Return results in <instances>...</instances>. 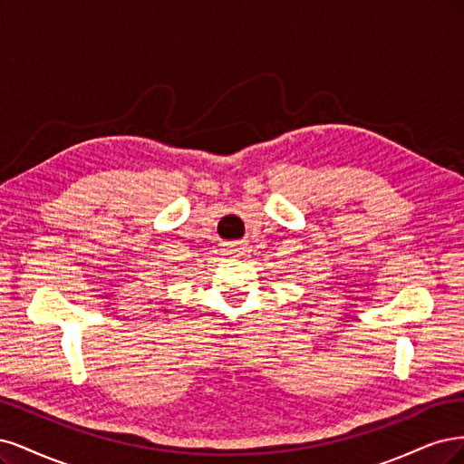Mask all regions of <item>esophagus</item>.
<instances>
[{
    "mask_svg": "<svg viewBox=\"0 0 464 464\" xmlns=\"http://www.w3.org/2000/svg\"><path fill=\"white\" fill-rule=\"evenodd\" d=\"M226 254H229V256H233V258H238V256H243V248L238 245H229L226 248Z\"/></svg>",
    "mask_w": 464,
    "mask_h": 464,
    "instance_id": "34e87169",
    "label": "esophagus"
}]
</instances>
